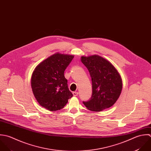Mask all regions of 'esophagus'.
<instances>
[{
  "mask_svg": "<svg viewBox=\"0 0 151 151\" xmlns=\"http://www.w3.org/2000/svg\"><path fill=\"white\" fill-rule=\"evenodd\" d=\"M73 96L74 97H76V96H77L78 95V92H73Z\"/></svg>",
  "mask_w": 151,
  "mask_h": 151,
  "instance_id": "obj_1",
  "label": "esophagus"
}]
</instances>
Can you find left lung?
<instances>
[{
  "instance_id": "1",
  "label": "left lung",
  "mask_w": 151,
  "mask_h": 151,
  "mask_svg": "<svg viewBox=\"0 0 151 151\" xmlns=\"http://www.w3.org/2000/svg\"><path fill=\"white\" fill-rule=\"evenodd\" d=\"M81 61L87 68L92 81L90 100L83 104L92 111L99 112L112 106L119 99L122 89L121 77L108 60L97 54L81 56Z\"/></svg>"
}]
</instances>
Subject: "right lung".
Returning <instances> with one entry per match:
<instances>
[{"mask_svg":"<svg viewBox=\"0 0 151 151\" xmlns=\"http://www.w3.org/2000/svg\"><path fill=\"white\" fill-rule=\"evenodd\" d=\"M74 57L56 52L39 64L33 72L31 87L34 96L49 111L62 109L73 97L64 73Z\"/></svg>","mask_w":151,"mask_h":151,"instance_id":"add662e5","label":"right lung"}]
</instances>
